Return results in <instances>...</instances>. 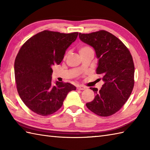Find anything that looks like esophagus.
I'll use <instances>...</instances> for the list:
<instances>
[{
	"instance_id": "1",
	"label": "esophagus",
	"mask_w": 150,
	"mask_h": 150,
	"mask_svg": "<svg viewBox=\"0 0 150 150\" xmlns=\"http://www.w3.org/2000/svg\"><path fill=\"white\" fill-rule=\"evenodd\" d=\"M77 89L79 90H86V87L84 86H78Z\"/></svg>"
}]
</instances>
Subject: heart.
Returning a JSON list of instances; mask_svg holds the SVG:
<instances>
[{
  "label": "heart",
  "mask_w": 150,
  "mask_h": 150,
  "mask_svg": "<svg viewBox=\"0 0 150 150\" xmlns=\"http://www.w3.org/2000/svg\"><path fill=\"white\" fill-rule=\"evenodd\" d=\"M90 51H93V50H92V48L90 46H89L88 45L81 46L80 47V48H79V53H80L88 52H90Z\"/></svg>",
  "instance_id": "b5f03b06"
}]
</instances>
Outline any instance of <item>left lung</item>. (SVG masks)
<instances>
[{"label":"left lung","instance_id":"8db88e82","mask_svg":"<svg viewBox=\"0 0 150 150\" xmlns=\"http://www.w3.org/2000/svg\"><path fill=\"white\" fill-rule=\"evenodd\" d=\"M79 36L95 49L98 59L97 73L102 75L104 81L99 91L90 88L95 94V98L86 105L97 115H112L126 103L134 86L132 56L122 41L107 31L79 33Z\"/></svg>","mask_w":150,"mask_h":150}]
</instances>
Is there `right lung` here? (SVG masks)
<instances>
[{
  "mask_svg": "<svg viewBox=\"0 0 150 150\" xmlns=\"http://www.w3.org/2000/svg\"><path fill=\"white\" fill-rule=\"evenodd\" d=\"M78 32L63 33L44 30L30 38L15 58V77L18 93L25 105L38 115L47 116L62 107L75 86L57 81L52 84V66L60 64L66 49Z\"/></svg>",
  "mask_w": 150,
  "mask_h": 150,
  "instance_id": "obj_1",
  "label": "right lung"
}]
</instances>
